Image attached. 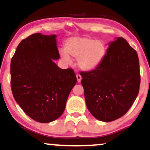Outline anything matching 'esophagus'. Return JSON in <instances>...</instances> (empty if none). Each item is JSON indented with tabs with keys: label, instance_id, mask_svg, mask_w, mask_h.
<instances>
[{
	"label": "esophagus",
	"instance_id": "1",
	"mask_svg": "<svg viewBox=\"0 0 150 150\" xmlns=\"http://www.w3.org/2000/svg\"><path fill=\"white\" fill-rule=\"evenodd\" d=\"M76 77H77V82H80L81 80H82V76H81L80 75H79V74H77V75H76Z\"/></svg>",
	"mask_w": 150,
	"mask_h": 150
}]
</instances>
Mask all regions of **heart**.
<instances>
[{"mask_svg":"<svg viewBox=\"0 0 150 150\" xmlns=\"http://www.w3.org/2000/svg\"><path fill=\"white\" fill-rule=\"evenodd\" d=\"M106 46L103 41L87 36H75L66 40L65 50L60 55L68 64L71 58L77 59L78 67L83 71H92L100 66L105 57Z\"/></svg>","mask_w":150,"mask_h":150,"instance_id":"obj_1","label":"heart"}]
</instances>
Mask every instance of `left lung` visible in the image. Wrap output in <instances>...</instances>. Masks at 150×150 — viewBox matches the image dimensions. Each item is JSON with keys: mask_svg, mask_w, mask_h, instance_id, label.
Here are the masks:
<instances>
[{"mask_svg": "<svg viewBox=\"0 0 150 150\" xmlns=\"http://www.w3.org/2000/svg\"><path fill=\"white\" fill-rule=\"evenodd\" d=\"M108 45L100 66L80 73L86 107L96 119L105 122L127 112L138 94L140 83L136 50L121 37Z\"/></svg>", "mask_w": 150, "mask_h": 150, "instance_id": "obj_1", "label": "left lung"}]
</instances>
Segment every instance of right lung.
<instances>
[{
	"label": "right lung",
	"instance_id": "1",
	"mask_svg": "<svg viewBox=\"0 0 150 150\" xmlns=\"http://www.w3.org/2000/svg\"><path fill=\"white\" fill-rule=\"evenodd\" d=\"M57 35L35 33L17 46L10 64L11 89L16 102L36 122L49 123L64 112L77 78L71 68L61 69Z\"/></svg>",
	"mask_w": 150,
	"mask_h": 150
}]
</instances>
